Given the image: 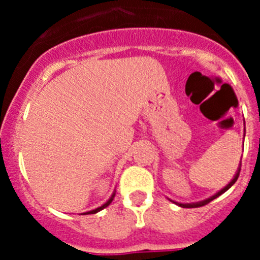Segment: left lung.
<instances>
[{
  "label": "left lung",
  "instance_id": "8db88e82",
  "mask_svg": "<svg viewBox=\"0 0 260 260\" xmlns=\"http://www.w3.org/2000/svg\"><path fill=\"white\" fill-rule=\"evenodd\" d=\"M239 172H240V170H238V172H237V175H235L234 176V179L232 180V182L230 183H228L226 186H225L224 188H222L221 191H219V192L217 193H215L214 196H211V198H209V199H206V200H204V201H200V203H193V204H177V205L179 206H181V208H200V206H204V205H206V204H209V203H211L212 200H214V199H216V198H219L220 195H221V193H224L225 191L226 190H229L230 187H232L233 185H234L235 182H237V180H238V177H239Z\"/></svg>",
  "mask_w": 260,
  "mask_h": 260
}]
</instances>
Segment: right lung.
<instances>
[{
	"label": "right lung",
	"instance_id": "obj_1",
	"mask_svg": "<svg viewBox=\"0 0 260 260\" xmlns=\"http://www.w3.org/2000/svg\"><path fill=\"white\" fill-rule=\"evenodd\" d=\"M113 198H114V193H113V195H112V198H111V199H109V200H108V201H107V203H106V204H104V205H102V206H101V208L95 209V210H91V211H88V212H84V214H95V212H98V211L103 210V209H104V208H107V206H108V205H109V204H111V203H112V201H113Z\"/></svg>",
	"mask_w": 260,
	"mask_h": 260
}]
</instances>
